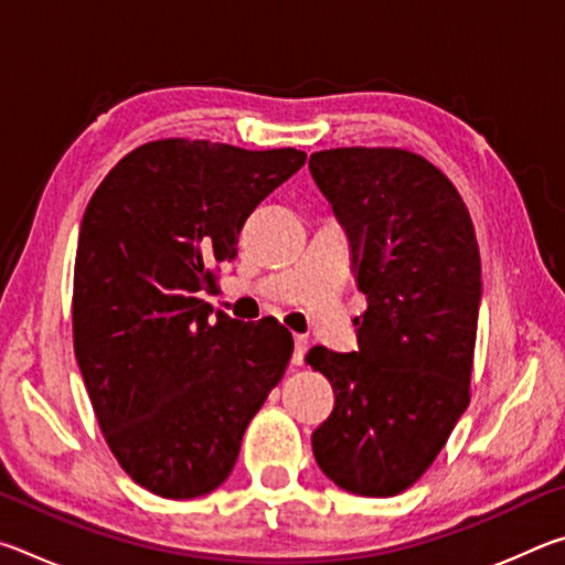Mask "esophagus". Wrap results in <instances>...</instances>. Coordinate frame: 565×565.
<instances>
[{
  "label": "esophagus",
  "instance_id": "34e87169",
  "mask_svg": "<svg viewBox=\"0 0 565 565\" xmlns=\"http://www.w3.org/2000/svg\"><path fill=\"white\" fill-rule=\"evenodd\" d=\"M306 351H309V341H306L303 337H294V353H291L294 366H301L306 359Z\"/></svg>",
  "mask_w": 565,
  "mask_h": 565
}]
</instances>
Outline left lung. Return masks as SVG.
Here are the masks:
<instances>
[{
	"label": "left lung",
	"instance_id": "obj_1",
	"mask_svg": "<svg viewBox=\"0 0 565 565\" xmlns=\"http://www.w3.org/2000/svg\"><path fill=\"white\" fill-rule=\"evenodd\" d=\"M309 169L366 296L359 351L306 356L337 394L313 456L339 489L386 499L424 476L468 406L481 306L473 222L451 181L404 149L317 151Z\"/></svg>",
	"mask_w": 565,
	"mask_h": 565
}]
</instances>
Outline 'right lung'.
<instances>
[{
  "label": "right lung",
  "instance_id": "add662e5",
  "mask_svg": "<svg viewBox=\"0 0 565 565\" xmlns=\"http://www.w3.org/2000/svg\"><path fill=\"white\" fill-rule=\"evenodd\" d=\"M299 149L151 141L114 167L84 212L74 353L111 454L161 499L222 486L294 339L199 299L236 256L248 214L303 167Z\"/></svg>",
  "mask_w": 565,
  "mask_h": 565
}]
</instances>
